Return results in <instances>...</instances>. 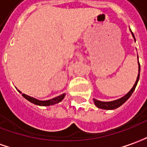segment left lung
I'll return each mask as SVG.
<instances>
[{"label": "left lung", "instance_id": "left-lung-1", "mask_svg": "<svg viewBox=\"0 0 147 147\" xmlns=\"http://www.w3.org/2000/svg\"><path fill=\"white\" fill-rule=\"evenodd\" d=\"M131 34H132L133 38H134V41H135V38H134V35L132 33V31L130 30ZM139 76H140V64H139V62H138V77H137L136 81H135V84H134L133 88L130 89V91L127 94H125L124 96H122L121 98L117 99V100H113V101H100V100H98L96 99L93 98V102H94L95 105L99 109H107V110H113V109H115L117 108L120 107L121 105H123L124 103L127 100H128L130 96L132 95V93L134 92V91L136 88L137 84H138V82L139 80Z\"/></svg>", "mask_w": 147, "mask_h": 147}]
</instances>
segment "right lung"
I'll use <instances>...</instances> for the list:
<instances>
[{
  "label": "right lung",
  "instance_id": "obj_1",
  "mask_svg": "<svg viewBox=\"0 0 147 147\" xmlns=\"http://www.w3.org/2000/svg\"><path fill=\"white\" fill-rule=\"evenodd\" d=\"M18 91L20 93H22L21 91ZM65 93H63V94L60 95V96H58L55 97V98L47 100H40L34 98V97L30 96H28L26 94H24V93L22 94V96H23L24 98L26 99L30 102L33 103V104H34L36 105H39V106H50V105H55V104L61 102L64 99V97H65Z\"/></svg>",
  "mask_w": 147,
  "mask_h": 147
}]
</instances>
